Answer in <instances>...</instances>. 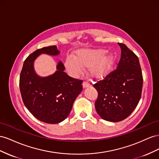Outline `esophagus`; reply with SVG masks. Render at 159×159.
I'll list each match as a JSON object with an SVG mask.
<instances>
[{
    "instance_id": "obj_1",
    "label": "esophagus",
    "mask_w": 159,
    "mask_h": 159,
    "mask_svg": "<svg viewBox=\"0 0 159 159\" xmlns=\"http://www.w3.org/2000/svg\"><path fill=\"white\" fill-rule=\"evenodd\" d=\"M90 83H88L87 81H84V82L83 83V88L84 89H85V88H87V87H90Z\"/></svg>"
}]
</instances>
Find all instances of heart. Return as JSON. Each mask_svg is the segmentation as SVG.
Here are the masks:
<instances>
[{
    "mask_svg": "<svg viewBox=\"0 0 159 159\" xmlns=\"http://www.w3.org/2000/svg\"><path fill=\"white\" fill-rule=\"evenodd\" d=\"M115 61V56L105 49H80L75 52L74 57H66L65 66L73 76L80 74L83 68L89 67L90 76L101 79L109 73Z\"/></svg>",
    "mask_w": 159,
    "mask_h": 159,
    "instance_id": "b5f03b06",
    "label": "heart"
}]
</instances>
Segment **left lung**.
<instances>
[{"label": "left lung", "mask_w": 159, "mask_h": 159, "mask_svg": "<svg viewBox=\"0 0 159 159\" xmlns=\"http://www.w3.org/2000/svg\"><path fill=\"white\" fill-rule=\"evenodd\" d=\"M121 56L116 69L93 87L98 92L95 108L102 119L119 122L127 118L141 97L143 79L138 57L119 43Z\"/></svg>", "instance_id": "1"}]
</instances>
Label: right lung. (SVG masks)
<instances>
[{"mask_svg":"<svg viewBox=\"0 0 159 159\" xmlns=\"http://www.w3.org/2000/svg\"><path fill=\"white\" fill-rule=\"evenodd\" d=\"M59 53L56 46L37 50L26 58L20 75V90L25 107L38 120L48 124L64 120L83 90V80L68 75L61 61L53 75L40 77L36 74L33 63L40 54L56 56Z\"/></svg>","mask_w":159,"mask_h":159,"instance_id":"1","label":"right lung"}]
</instances>
